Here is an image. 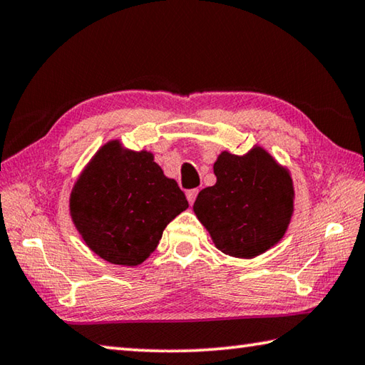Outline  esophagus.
Masks as SVG:
<instances>
[{
  "label": "esophagus",
  "mask_w": 365,
  "mask_h": 365,
  "mask_svg": "<svg viewBox=\"0 0 365 365\" xmlns=\"http://www.w3.org/2000/svg\"><path fill=\"white\" fill-rule=\"evenodd\" d=\"M197 194H199V189H190V190H187V192H186V197H187V200H189L190 205H192V203L195 202Z\"/></svg>",
  "instance_id": "1"
}]
</instances>
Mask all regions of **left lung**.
I'll return each instance as SVG.
<instances>
[{"label": "left lung", "mask_w": 365, "mask_h": 365, "mask_svg": "<svg viewBox=\"0 0 365 365\" xmlns=\"http://www.w3.org/2000/svg\"><path fill=\"white\" fill-rule=\"evenodd\" d=\"M216 184L202 189L194 203L197 218L215 245L235 258H253L284 237L293 215V182L261 147L215 162Z\"/></svg>", "instance_id": "1"}]
</instances>
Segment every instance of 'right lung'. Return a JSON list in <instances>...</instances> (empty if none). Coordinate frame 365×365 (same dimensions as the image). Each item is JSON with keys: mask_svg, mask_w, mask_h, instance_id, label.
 I'll return each mask as SVG.
<instances>
[{"mask_svg": "<svg viewBox=\"0 0 365 365\" xmlns=\"http://www.w3.org/2000/svg\"><path fill=\"white\" fill-rule=\"evenodd\" d=\"M187 207L150 152L123 149L118 140L101 147L70 194V215L85 244L120 266L149 258L166 225Z\"/></svg>", "mask_w": 365, "mask_h": 365, "instance_id": "right-lung-1", "label": "right lung"}]
</instances>
